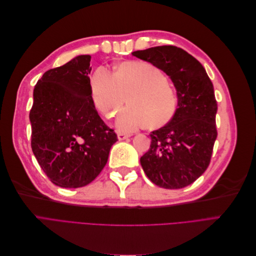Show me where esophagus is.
<instances>
[{"label": "esophagus", "mask_w": 256, "mask_h": 256, "mask_svg": "<svg viewBox=\"0 0 256 256\" xmlns=\"http://www.w3.org/2000/svg\"><path fill=\"white\" fill-rule=\"evenodd\" d=\"M130 136H131V134H125V132H118V140H120V141L126 140V138H128Z\"/></svg>", "instance_id": "34e87169"}]
</instances>
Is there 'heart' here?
I'll return each mask as SVG.
<instances>
[{
    "instance_id": "heart-1",
    "label": "heart",
    "mask_w": 256,
    "mask_h": 256,
    "mask_svg": "<svg viewBox=\"0 0 256 256\" xmlns=\"http://www.w3.org/2000/svg\"><path fill=\"white\" fill-rule=\"evenodd\" d=\"M90 96L96 109L106 118H113L127 102L116 120L120 130L131 131L148 122L156 128L166 125L177 111V92L164 72L147 62H124L113 74L97 68L90 81Z\"/></svg>"
}]
</instances>
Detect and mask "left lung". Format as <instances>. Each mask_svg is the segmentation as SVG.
<instances>
[{
  "mask_svg": "<svg viewBox=\"0 0 256 256\" xmlns=\"http://www.w3.org/2000/svg\"><path fill=\"white\" fill-rule=\"evenodd\" d=\"M132 56L164 70L178 97L173 118L150 134V147L141 157V166L161 188L187 187L206 171L218 136L212 82L196 58L175 46L134 51Z\"/></svg>",
  "mask_w": 256,
  "mask_h": 256,
  "instance_id": "1",
  "label": "left lung"
}]
</instances>
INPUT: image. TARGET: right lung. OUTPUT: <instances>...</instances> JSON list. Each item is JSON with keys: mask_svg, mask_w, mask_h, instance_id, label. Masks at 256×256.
I'll list each match as a JSON object with an SVG mask.
<instances>
[{"mask_svg": "<svg viewBox=\"0 0 256 256\" xmlns=\"http://www.w3.org/2000/svg\"><path fill=\"white\" fill-rule=\"evenodd\" d=\"M90 56L46 72L34 88L30 146L42 171L62 188L92 182L118 141L92 104Z\"/></svg>", "mask_w": 256, "mask_h": 256, "instance_id": "obj_1", "label": "right lung"}]
</instances>
